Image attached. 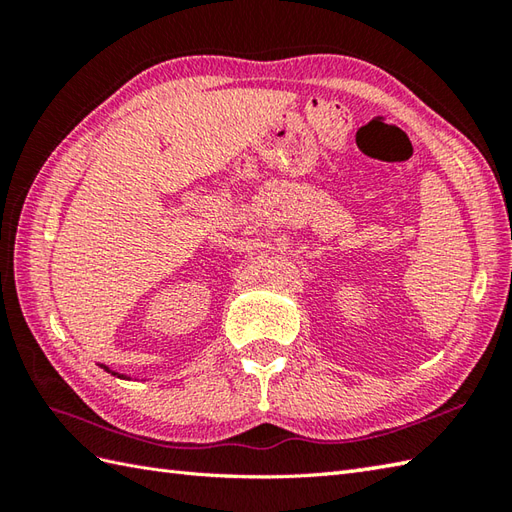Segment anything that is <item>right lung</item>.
<instances>
[{
	"label": "right lung",
	"mask_w": 512,
	"mask_h": 512,
	"mask_svg": "<svg viewBox=\"0 0 512 512\" xmlns=\"http://www.w3.org/2000/svg\"><path fill=\"white\" fill-rule=\"evenodd\" d=\"M103 369H105V372H110L112 376H116V378H127L129 380V376H125V374H118V372H114V369H110V367H107V365H101Z\"/></svg>",
	"instance_id": "obj_1"
}]
</instances>
